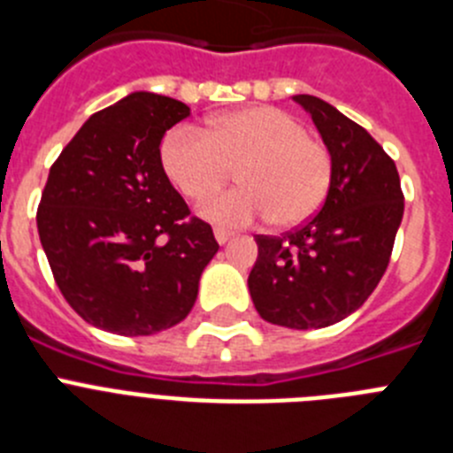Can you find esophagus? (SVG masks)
Here are the masks:
<instances>
[{
  "label": "esophagus",
  "instance_id": "esophagus-1",
  "mask_svg": "<svg viewBox=\"0 0 453 453\" xmlns=\"http://www.w3.org/2000/svg\"><path fill=\"white\" fill-rule=\"evenodd\" d=\"M215 240H218L219 245H224V242H229V240H231V231L215 229Z\"/></svg>",
  "mask_w": 453,
  "mask_h": 453
}]
</instances>
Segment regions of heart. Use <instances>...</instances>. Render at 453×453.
Returning <instances> with one entry per match:
<instances>
[{
  "mask_svg": "<svg viewBox=\"0 0 453 453\" xmlns=\"http://www.w3.org/2000/svg\"><path fill=\"white\" fill-rule=\"evenodd\" d=\"M161 163L188 199L218 190L238 167L240 188L218 192L199 206V215L219 226H247L265 218L274 226H297L324 206L334 183L329 147L274 106L218 115L208 131L174 127L161 142Z\"/></svg>",
  "mask_w": 453,
  "mask_h": 453,
  "instance_id": "obj_1",
  "label": "heart"
}]
</instances>
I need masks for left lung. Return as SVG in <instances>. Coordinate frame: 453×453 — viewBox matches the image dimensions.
<instances>
[{
  "mask_svg": "<svg viewBox=\"0 0 453 453\" xmlns=\"http://www.w3.org/2000/svg\"><path fill=\"white\" fill-rule=\"evenodd\" d=\"M334 156V183L315 218L286 235H256L250 292L265 322L322 329L361 308L381 281L403 218L395 161L338 108L295 95Z\"/></svg>",
  "mask_w": 453,
  "mask_h": 453,
  "instance_id": "1",
  "label": "left lung"
}]
</instances>
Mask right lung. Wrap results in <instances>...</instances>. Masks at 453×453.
Wrapping results in <instances>:
<instances>
[{
    "label": "right lung",
    "mask_w": 453,
    "mask_h": 453,
    "mask_svg": "<svg viewBox=\"0 0 453 453\" xmlns=\"http://www.w3.org/2000/svg\"><path fill=\"white\" fill-rule=\"evenodd\" d=\"M188 115L179 99L131 92L90 115L51 165L40 242L63 297L97 329L151 335L179 324L218 254L211 224L190 218L161 163L163 135Z\"/></svg>",
    "instance_id": "obj_1"
}]
</instances>
